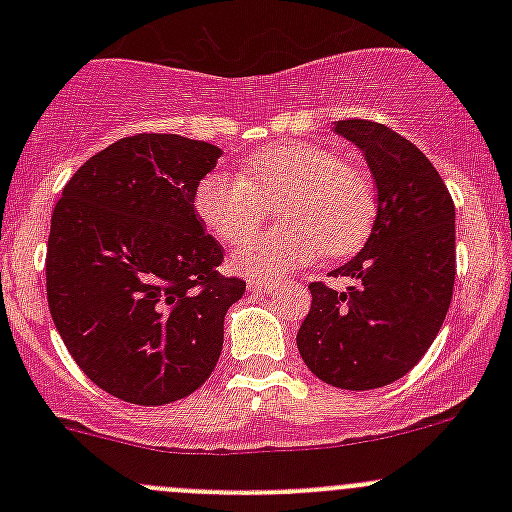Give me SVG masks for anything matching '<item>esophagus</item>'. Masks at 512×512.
I'll return each mask as SVG.
<instances>
[{"mask_svg": "<svg viewBox=\"0 0 512 512\" xmlns=\"http://www.w3.org/2000/svg\"><path fill=\"white\" fill-rule=\"evenodd\" d=\"M277 287H280V285H277V282H270V280H250V282H247V289H250V292H257V294L275 292Z\"/></svg>", "mask_w": 512, "mask_h": 512, "instance_id": "esophagus-1", "label": "esophagus"}]
</instances>
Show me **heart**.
I'll return each instance as SVG.
<instances>
[{
    "label": "heart",
    "mask_w": 512,
    "mask_h": 512,
    "mask_svg": "<svg viewBox=\"0 0 512 512\" xmlns=\"http://www.w3.org/2000/svg\"><path fill=\"white\" fill-rule=\"evenodd\" d=\"M283 198L278 214L286 223L275 231L249 235ZM195 210L215 237L237 245L235 270L250 277H282L324 250L352 255L369 237L376 218V193L364 170L317 143L265 148L235 175L218 168L200 178Z\"/></svg>",
    "instance_id": "1"
}]
</instances>
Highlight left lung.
Segmentation results:
<instances>
[{"instance_id":"8db88e82","label":"left lung","mask_w":512,"mask_h":512,"mask_svg":"<svg viewBox=\"0 0 512 512\" xmlns=\"http://www.w3.org/2000/svg\"><path fill=\"white\" fill-rule=\"evenodd\" d=\"M334 131L364 153L379 205L364 250L332 272L352 287L309 285L312 307L297 349L327 384L369 391L409 374L446 319L456 282V208L431 160L384 123L347 118Z\"/></svg>"}]
</instances>
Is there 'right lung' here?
Listing matches in <instances>:
<instances>
[{
    "mask_svg": "<svg viewBox=\"0 0 512 512\" xmlns=\"http://www.w3.org/2000/svg\"><path fill=\"white\" fill-rule=\"evenodd\" d=\"M220 153L175 133L121 138L71 175L51 215V319L79 369L128 404L200 389L245 294V280L220 275L223 245L195 210Z\"/></svg>",
    "mask_w": 512,
    "mask_h": 512,
    "instance_id": "right-lung-1",
    "label": "right lung"
}]
</instances>
